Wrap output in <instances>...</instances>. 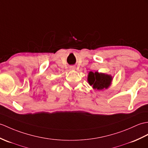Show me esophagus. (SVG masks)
Segmentation results:
<instances>
[{
    "label": "esophagus",
    "mask_w": 148,
    "mask_h": 148,
    "mask_svg": "<svg viewBox=\"0 0 148 148\" xmlns=\"http://www.w3.org/2000/svg\"><path fill=\"white\" fill-rule=\"evenodd\" d=\"M70 69L71 70H75V67L74 66H71L70 67Z\"/></svg>",
    "instance_id": "esophagus-1"
}]
</instances>
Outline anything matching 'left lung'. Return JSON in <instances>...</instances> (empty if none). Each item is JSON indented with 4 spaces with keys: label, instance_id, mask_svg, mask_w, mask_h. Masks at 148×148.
<instances>
[{
    "label": "left lung",
    "instance_id": "left-lung-1",
    "mask_svg": "<svg viewBox=\"0 0 148 148\" xmlns=\"http://www.w3.org/2000/svg\"><path fill=\"white\" fill-rule=\"evenodd\" d=\"M112 77L110 75L104 73H99L98 72H90L88 76V81L90 86L95 90H102L107 89L111 84Z\"/></svg>",
    "mask_w": 148,
    "mask_h": 148
}]
</instances>
